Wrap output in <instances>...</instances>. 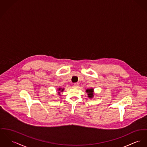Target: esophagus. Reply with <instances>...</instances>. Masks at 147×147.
Listing matches in <instances>:
<instances>
[{
	"label": "esophagus",
	"mask_w": 147,
	"mask_h": 147,
	"mask_svg": "<svg viewBox=\"0 0 147 147\" xmlns=\"http://www.w3.org/2000/svg\"><path fill=\"white\" fill-rule=\"evenodd\" d=\"M78 86H79L78 83H74V87H78Z\"/></svg>",
	"instance_id": "obj_1"
}]
</instances>
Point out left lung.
<instances>
[{
    "label": "left lung",
    "mask_w": 147,
    "mask_h": 147,
    "mask_svg": "<svg viewBox=\"0 0 147 147\" xmlns=\"http://www.w3.org/2000/svg\"><path fill=\"white\" fill-rule=\"evenodd\" d=\"M86 92L88 93V96L90 98H92L93 96V89H88L86 90Z\"/></svg>",
    "instance_id": "obj_1"
}]
</instances>
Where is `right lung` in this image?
Returning <instances> with one entry per match:
<instances>
[{
  "label": "right lung",
  "instance_id": "obj_1",
  "mask_svg": "<svg viewBox=\"0 0 147 147\" xmlns=\"http://www.w3.org/2000/svg\"><path fill=\"white\" fill-rule=\"evenodd\" d=\"M58 90H59V91H61V92H62V91H63L64 90V89H61V88H59ZM59 94H60V92H59Z\"/></svg>",
  "mask_w": 147,
  "mask_h": 147
}]
</instances>
